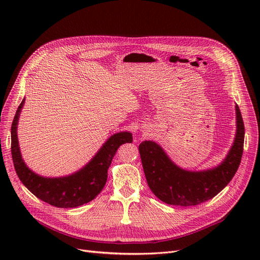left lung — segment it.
<instances>
[{"instance_id":"left-lung-1","label":"left lung","mask_w":260,"mask_h":260,"mask_svg":"<svg viewBox=\"0 0 260 260\" xmlns=\"http://www.w3.org/2000/svg\"><path fill=\"white\" fill-rule=\"evenodd\" d=\"M236 135L234 142L219 166L207 171H187L171 160L154 141L139 145L143 171L147 184L161 201L171 206H197L215 197L228 185L236 174L243 152L244 125L236 104Z\"/></svg>"}]
</instances>
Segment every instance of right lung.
<instances>
[{
    "mask_svg": "<svg viewBox=\"0 0 260 260\" xmlns=\"http://www.w3.org/2000/svg\"><path fill=\"white\" fill-rule=\"evenodd\" d=\"M25 99L18 107L11 124V155L21 182L39 199L53 207L71 209L97 197L107 180V170L120 145L132 143L129 132H120L109 137L91 160L76 173L63 177H43L32 172L24 162L18 140V123Z\"/></svg>",
    "mask_w": 260,
    "mask_h": 260,
    "instance_id": "right-lung-1",
    "label": "right lung"
}]
</instances>
